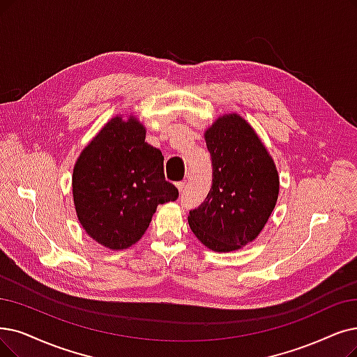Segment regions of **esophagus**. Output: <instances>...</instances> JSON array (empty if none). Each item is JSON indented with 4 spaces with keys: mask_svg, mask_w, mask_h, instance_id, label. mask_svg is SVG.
<instances>
[{
    "mask_svg": "<svg viewBox=\"0 0 357 357\" xmlns=\"http://www.w3.org/2000/svg\"><path fill=\"white\" fill-rule=\"evenodd\" d=\"M176 186H177L178 192L181 193V192H183V189H184V186H186V181H178V183L176 184Z\"/></svg>",
    "mask_w": 357,
    "mask_h": 357,
    "instance_id": "1",
    "label": "esophagus"
}]
</instances>
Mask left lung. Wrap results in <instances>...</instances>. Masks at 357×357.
Segmentation results:
<instances>
[{"instance_id":"left-lung-1","label":"left lung","mask_w":357,"mask_h":357,"mask_svg":"<svg viewBox=\"0 0 357 357\" xmlns=\"http://www.w3.org/2000/svg\"><path fill=\"white\" fill-rule=\"evenodd\" d=\"M205 142L212 186L188 221L202 245L213 252H233L264 230L278 199V171L253 127L236 112L213 121Z\"/></svg>"}]
</instances>
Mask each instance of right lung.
Wrapping results in <instances>:
<instances>
[{
    "label": "right lung",
    "mask_w": 357,
    "mask_h": 357,
    "mask_svg": "<svg viewBox=\"0 0 357 357\" xmlns=\"http://www.w3.org/2000/svg\"><path fill=\"white\" fill-rule=\"evenodd\" d=\"M135 116H116L80 152L71 186L79 222L96 243L112 250L145 234L156 206L178 190L164 177V156L145 142Z\"/></svg>",
    "instance_id": "add662e5"
}]
</instances>
